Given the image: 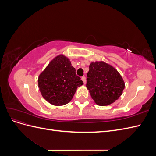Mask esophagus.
Wrapping results in <instances>:
<instances>
[{
  "mask_svg": "<svg viewBox=\"0 0 156 156\" xmlns=\"http://www.w3.org/2000/svg\"><path fill=\"white\" fill-rule=\"evenodd\" d=\"M81 80L83 81V83L84 84H85L86 83V77H81Z\"/></svg>",
  "mask_w": 156,
  "mask_h": 156,
  "instance_id": "34e87169",
  "label": "esophagus"
}]
</instances>
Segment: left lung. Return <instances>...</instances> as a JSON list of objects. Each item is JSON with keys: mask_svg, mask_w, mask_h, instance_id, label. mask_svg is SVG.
Wrapping results in <instances>:
<instances>
[{"mask_svg": "<svg viewBox=\"0 0 156 156\" xmlns=\"http://www.w3.org/2000/svg\"><path fill=\"white\" fill-rule=\"evenodd\" d=\"M87 87L97 105L106 106L120 98L125 83L119 72L103 61L91 62L87 73Z\"/></svg>", "mask_w": 156, "mask_h": 156, "instance_id": "1", "label": "left lung"}]
</instances>
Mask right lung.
<instances>
[{
    "label": "right lung",
    "instance_id": "right-lung-1",
    "mask_svg": "<svg viewBox=\"0 0 156 156\" xmlns=\"http://www.w3.org/2000/svg\"><path fill=\"white\" fill-rule=\"evenodd\" d=\"M41 96L51 104L60 106L68 103L83 82L75 73L69 59L63 55L52 60L38 77Z\"/></svg>",
    "mask_w": 156,
    "mask_h": 156
}]
</instances>
